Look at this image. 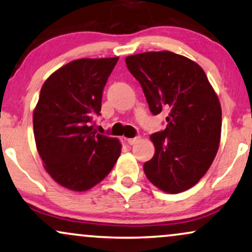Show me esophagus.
Here are the masks:
<instances>
[{
  "instance_id": "34e87169",
  "label": "esophagus",
  "mask_w": 252,
  "mask_h": 252,
  "mask_svg": "<svg viewBox=\"0 0 252 252\" xmlns=\"http://www.w3.org/2000/svg\"><path fill=\"white\" fill-rule=\"evenodd\" d=\"M138 141H140V136H136V138L127 139V142H128V145H134V143H136Z\"/></svg>"
}]
</instances>
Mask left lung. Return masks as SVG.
<instances>
[{"mask_svg":"<svg viewBox=\"0 0 252 252\" xmlns=\"http://www.w3.org/2000/svg\"><path fill=\"white\" fill-rule=\"evenodd\" d=\"M126 66L141 84L153 114L165 111V129L150 135L155 154L147 178L170 194L200 181L214 161L221 139L220 100L197 62L169 51L129 55Z\"/></svg>","mask_w":252,"mask_h":252,"instance_id":"left-lung-1","label":"left lung"}]
</instances>
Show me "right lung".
<instances>
[{
	"instance_id": "add662e5",
	"label": "right lung",
	"mask_w": 252,
	"mask_h": 252,
	"mask_svg": "<svg viewBox=\"0 0 252 252\" xmlns=\"http://www.w3.org/2000/svg\"><path fill=\"white\" fill-rule=\"evenodd\" d=\"M116 58L78 59L55 70L42 84L33 111L37 150L48 175L68 190H90L119 158L116 138L97 134L103 89Z\"/></svg>"
}]
</instances>
